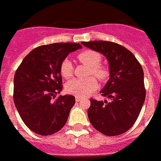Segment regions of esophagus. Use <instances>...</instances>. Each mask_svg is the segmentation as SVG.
Listing matches in <instances>:
<instances>
[{
  "instance_id": "esophagus-1",
  "label": "esophagus",
  "mask_w": 161,
  "mask_h": 161,
  "mask_svg": "<svg viewBox=\"0 0 161 161\" xmlns=\"http://www.w3.org/2000/svg\"><path fill=\"white\" fill-rule=\"evenodd\" d=\"M80 100H81V98H80V97H79V96H75V101H77V102H78V101H80Z\"/></svg>"
}]
</instances>
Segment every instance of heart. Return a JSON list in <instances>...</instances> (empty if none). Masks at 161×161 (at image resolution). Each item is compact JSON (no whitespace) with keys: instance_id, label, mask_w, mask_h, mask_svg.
Listing matches in <instances>:
<instances>
[{"instance_id":"b5f03b06","label":"heart","mask_w":161,"mask_h":161,"mask_svg":"<svg viewBox=\"0 0 161 161\" xmlns=\"http://www.w3.org/2000/svg\"><path fill=\"white\" fill-rule=\"evenodd\" d=\"M78 60L86 67L89 68L88 75H93L100 81L103 82L107 80L109 76V72L107 68L101 66V56L99 53L93 50H86L78 54ZM60 74L66 79H69L74 73V67L72 61L69 59H65L60 64ZM98 87V82L93 77L85 79V80H72L68 81L65 89L70 94L76 96L83 97L88 95L90 93L96 90Z\"/></svg>"}]
</instances>
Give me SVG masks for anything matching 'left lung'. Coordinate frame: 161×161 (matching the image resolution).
I'll use <instances>...</instances> for the list:
<instances>
[{
	"mask_svg": "<svg viewBox=\"0 0 161 161\" xmlns=\"http://www.w3.org/2000/svg\"><path fill=\"white\" fill-rule=\"evenodd\" d=\"M81 44L103 54L109 67V80L100 93L110 101L91 99L88 119L105 135L122 134L133 126L144 104L143 69L133 53L117 43L93 41Z\"/></svg>",
	"mask_w": 161,
	"mask_h": 161,
	"instance_id": "obj_1",
	"label": "left lung"
}]
</instances>
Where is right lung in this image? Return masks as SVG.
<instances>
[{
    "label": "right lung",
    "mask_w": 161,
    "mask_h": 161,
    "mask_svg": "<svg viewBox=\"0 0 161 161\" xmlns=\"http://www.w3.org/2000/svg\"><path fill=\"white\" fill-rule=\"evenodd\" d=\"M79 43H53L32 50L15 72L14 101L25 125L40 135H51L67 122L74 95L55 98L62 90L60 64Z\"/></svg>",
    "instance_id": "obj_1"
}]
</instances>
